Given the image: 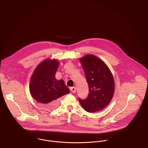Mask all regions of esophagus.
<instances>
[{"mask_svg":"<svg viewBox=\"0 0 148 148\" xmlns=\"http://www.w3.org/2000/svg\"><path fill=\"white\" fill-rule=\"evenodd\" d=\"M70 90H71V91L73 93H75L76 92V88H75V86H73V87L70 88Z\"/></svg>","mask_w":148,"mask_h":148,"instance_id":"1","label":"esophagus"}]
</instances>
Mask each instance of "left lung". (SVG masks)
I'll list each match as a JSON object with an SVG mask.
<instances>
[{"label":"left lung","mask_w":148,"mask_h":148,"mask_svg":"<svg viewBox=\"0 0 148 148\" xmlns=\"http://www.w3.org/2000/svg\"><path fill=\"white\" fill-rule=\"evenodd\" d=\"M89 85L88 96L79 101L81 106L89 112L99 111L106 107L114 93L115 84L112 73L106 64L93 55L80 59Z\"/></svg>","instance_id":"obj_1"}]
</instances>
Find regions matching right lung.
I'll return each mask as SVG.
<instances>
[{
    "label": "right lung",
    "instance_id": "1",
    "mask_svg": "<svg viewBox=\"0 0 148 148\" xmlns=\"http://www.w3.org/2000/svg\"><path fill=\"white\" fill-rule=\"evenodd\" d=\"M58 66L59 62L56 60H45L36 68L30 79V94L47 109L56 108L60 97L70 93L64 81L57 80L55 77Z\"/></svg>",
    "mask_w": 148,
    "mask_h": 148
}]
</instances>
